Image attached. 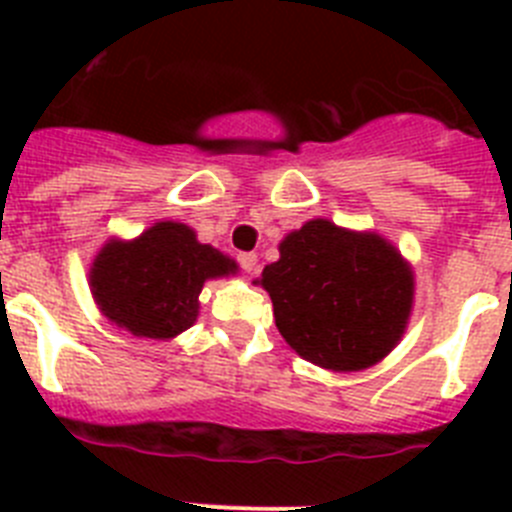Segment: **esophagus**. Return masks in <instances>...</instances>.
<instances>
[{"mask_svg": "<svg viewBox=\"0 0 512 512\" xmlns=\"http://www.w3.org/2000/svg\"><path fill=\"white\" fill-rule=\"evenodd\" d=\"M238 264H241L243 271H248V274H251V271H256V266H259V256L251 251L238 253Z\"/></svg>", "mask_w": 512, "mask_h": 512, "instance_id": "esophagus-1", "label": "esophagus"}]
</instances>
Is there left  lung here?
Returning <instances> with one entry per match:
<instances>
[{
	"label": "left lung",
	"mask_w": 512,
	"mask_h": 512,
	"mask_svg": "<svg viewBox=\"0 0 512 512\" xmlns=\"http://www.w3.org/2000/svg\"><path fill=\"white\" fill-rule=\"evenodd\" d=\"M261 274L284 341L302 359L359 372L400 341L413 305V274L390 243L310 220Z\"/></svg>",
	"instance_id": "obj_1"
}]
</instances>
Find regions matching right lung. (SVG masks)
<instances>
[{
    "label": "right lung",
    "mask_w": 512,
    "mask_h": 512,
    "mask_svg": "<svg viewBox=\"0 0 512 512\" xmlns=\"http://www.w3.org/2000/svg\"><path fill=\"white\" fill-rule=\"evenodd\" d=\"M235 261L182 223H156L133 243L112 241L92 266L99 310L143 338H174L197 320L202 284L233 274Z\"/></svg>",
    "instance_id": "1"
}]
</instances>
